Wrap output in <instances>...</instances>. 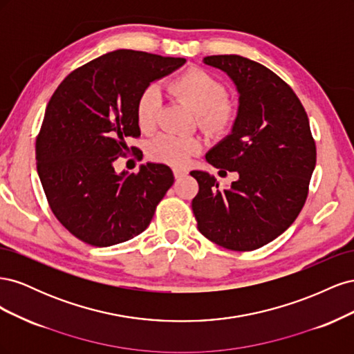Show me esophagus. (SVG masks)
Returning a JSON list of instances; mask_svg holds the SVG:
<instances>
[{
	"label": "esophagus",
	"mask_w": 354,
	"mask_h": 354,
	"mask_svg": "<svg viewBox=\"0 0 354 354\" xmlns=\"http://www.w3.org/2000/svg\"><path fill=\"white\" fill-rule=\"evenodd\" d=\"M173 173L176 178H181L187 174V169L186 168H173Z\"/></svg>",
	"instance_id": "1"
}]
</instances>
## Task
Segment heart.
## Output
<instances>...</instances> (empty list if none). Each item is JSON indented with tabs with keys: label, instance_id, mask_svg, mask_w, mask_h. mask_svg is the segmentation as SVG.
Returning <instances> with one entry per match:
<instances>
[{
	"label": "heart",
	"instance_id": "heart-1",
	"mask_svg": "<svg viewBox=\"0 0 354 354\" xmlns=\"http://www.w3.org/2000/svg\"><path fill=\"white\" fill-rule=\"evenodd\" d=\"M176 99L198 113L199 125L209 134H223L233 125L236 106L224 99L226 88L211 73L203 69H189L167 85ZM162 99L156 87L145 88L136 103L137 124L143 131H152L158 124ZM201 142L195 137L178 134H160L147 145V156L156 162L185 165L201 151Z\"/></svg>",
	"mask_w": 354,
	"mask_h": 354
}]
</instances>
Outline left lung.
I'll use <instances>...</instances> for the list:
<instances>
[{
  "instance_id": "8db88e82",
  "label": "left lung",
  "mask_w": 354,
  "mask_h": 354,
  "mask_svg": "<svg viewBox=\"0 0 354 354\" xmlns=\"http://www.w3.org/2000/svg\"><path fill=\"white\" fill-rule=\"evenodd\" d=\"M239 94L232 131L205 155L212 167L236 171L218 187L207 171H190L199 192L192 201L199 232L223 248L252 251L282 234L301 211L316 165L307 113L274 72L238 55L203 57Z\"/></svg>"
}]
</instances>
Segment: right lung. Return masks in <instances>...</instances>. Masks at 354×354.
I'll return each instance as SVG.
<instances>
[{"label":"right lung","instance_id":"right-lung-1","mask_svg":"<svg viewBox=\"0 0 354 354\" xmlns=\"http://www.w3.org/2000/svg\"><path fill=\"white\" fill-rule=\"evenodd\" d=\"M186 59L115 50L71 72L51 95L37 137V169L56 218L75 238L111 246L140 234L173 186L164 164L118 174L127 138L140 136L136 103Z\"/></svg>","mask_w":354,"mask_h":354}]
</instances>
